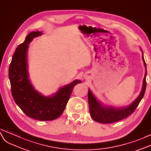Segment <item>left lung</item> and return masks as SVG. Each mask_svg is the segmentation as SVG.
<instances>
[{"mask_svg":"<svg viewBox=\"0 0 151 151\" xmlns=\"http://www.w3.org/2000/svg\"><path fill=\"white\" fill-rule=\"evenodd\" d=\"M145 69H147L146 63L143 57ZM146 76L145 72V77L143 83V87L140 95L135 101L125 109H114L112 107H105L95 98L91 91L88 89V101L89 105V110L91 117L95 121L103 124H110L121 121L128 117L132 114L136 110L139 103L141 101L145 94L146 89Z\"/></svg>","mask_w":151,"mask_h":151,"instance_id":"left-lung-1","label":"left lung"}]
</instances>
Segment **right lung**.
Returning a JSON list of instances; mask_svg holds the SVG:
<instances>
[{
    "mask_svg": "<svg viewBox=\"0 0 151 151\" xmlns=\"http://www.w3.org/2000/svg\"><path fill=\"white\" fill-rule=\"evenodd\" d=\"M41 34L32 32L25 41L18 46L9 68V78L11 94L18 106L28 116L39 121H52L60 116L64 111L73 88L82 83L75 80L61 88L53 97H45L34 90L29 80L27 64V50L32 39Z\"/></svg>",
    "mask_w": 151,
    "mask_h": 151,
    "instance_id": "obj_1",
    "label": "right lung"
}]
</instances>
